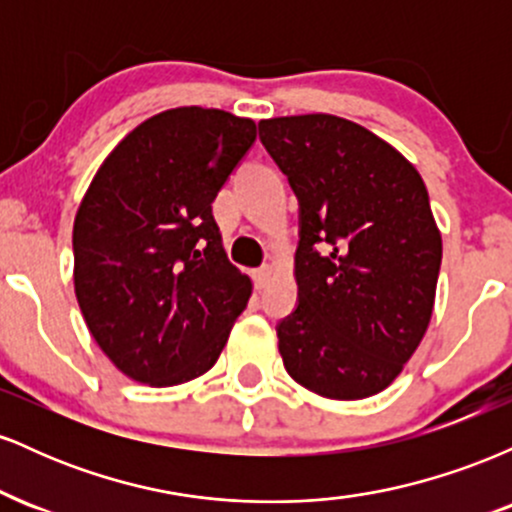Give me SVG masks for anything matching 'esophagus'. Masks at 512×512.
I'll list each match as a JSON object with an SVG mask.
<instances>
[{"label": "esophagus", "mask_w": 512, "mask_h": 512, "mask_svg": "<svg viewBox=\"0 0 512 512\" xmlns=\"http://www.w3.org/2000/svg\"><path fill=\"white\" fill-rule=\"evenodd\" d=\"M252 279H255L257 289H267V284L272 281V267H260L252 272Z\"/></svg>", "instance_id": "1"}]
</instances>
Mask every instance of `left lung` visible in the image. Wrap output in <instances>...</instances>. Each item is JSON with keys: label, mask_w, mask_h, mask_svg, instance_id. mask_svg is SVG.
Wrapping results in <instances>:
<instances>
[{"label": "left lung", "mask_w": 512, "mask_h": 512, "mask_svg": "<svg viewBox=\"0 0 512 512\" xmlns=\"http://www.w3.org/2000/svg\"><path fill=\"white\" fill-rule=\"evenodd\" d=\"M301 204L298 308L279 322L284 368L327 399L383 392L419 349L436 303L443 240L419 170L337 115L260 122Z\"/></svg>", "instance_id": "obj_1"}]
</instances>
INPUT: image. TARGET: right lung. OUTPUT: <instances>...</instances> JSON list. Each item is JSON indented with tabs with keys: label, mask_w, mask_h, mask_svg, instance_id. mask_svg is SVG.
Segmentation results:
<instances>
[{
	"label": "right lung",
	"mask_w": 512,
	"mask_h": 512,
	"mask_svg": "<svg viewBox=\"0 0 512 512\" xmlns=\"http://www.w3.org/2000/svg\"><path fill=\"white\" fill-rule=\"evenodd\" d=\"M257 137L250 117L163 110L122 139L74 219V291L88 332L137 383H190L214 366L252 296L211 214Z\"/></svg>",
	"instance_id": "obj_1"
}]
</instances>
